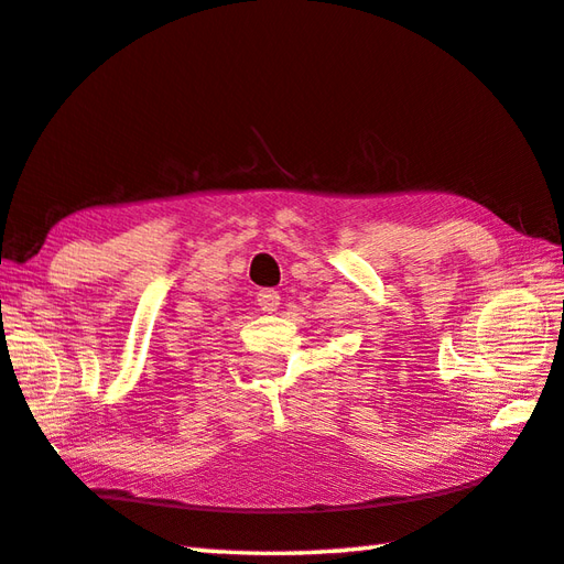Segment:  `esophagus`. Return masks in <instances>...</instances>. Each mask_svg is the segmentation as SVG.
<instances>
[{
	"instance_id": "esophagus-1",
	"label": "esophagus",
	"mask_w": 564,
	"mask_h": 564,
	"mask_svg": "<svg viewBox=\"0 0 564 564\" xmlns=\"http://www.w3.org/2000/svg\"><path fill=\"white\" fill-rule=\"evenodd\" d=\"M258 306L262 308V312H278V306H280V292H274V290H260L258 292Z\"/></svg>"
}]
</instances>
